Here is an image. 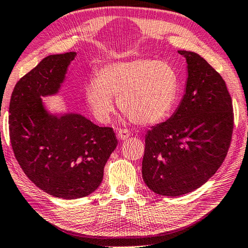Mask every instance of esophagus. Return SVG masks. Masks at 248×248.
Listing matches in <instances>:
<instances>
[{"label":"esophagus","instance_id":"34e87169","mask_svg":"<svg viewBox=\"0 0 248 248\" xmlns=\"http://www.w3.org/2000/svg\"><path fill=\"white\" fill-rule=\"evenodd\" d=\"M130 134H131V132L128 129H118L117 130V136L119 140H126V138L130 136Z\"/></svg>","mask_w":248,"mask_h":248}]
</instances>
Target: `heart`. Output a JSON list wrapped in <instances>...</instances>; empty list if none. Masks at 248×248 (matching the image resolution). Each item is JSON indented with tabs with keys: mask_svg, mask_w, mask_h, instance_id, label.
Instances as JSON below:
<instances>
[{
	"mask_svg": "<svg viewBox=\"0 0 248 248\" xmlns=\"http://www.w3.org/2000/svg\"><path fill=\"white\" fill-rule=\"evenodd\" d=\"M178 77L169 63L149 58L112 63L85 85V97L95 116L107 122L114 110V97L132 122H162L174 106Z\"/></svg>",
	"mask_w": 248,
	"mask_h": 248,
	"instance_id": "heart-1",
	"label": "heart"
}]
</instances>
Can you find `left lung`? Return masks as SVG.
<instances>
[{
    "mask_svg": "<svg viewBox=\"0 0 248 248\" xmlns=\"http://www.w3.org/2000/svg\"><path fill=\"white\" fill-rule=\"evenodd\" d=\"M188 64L177 110L148 131L142 178L153 192L177 197L198 189L225 159L233 131L232 100L225 81L193 51L178 50Z\"/></svg>",
    "mask_w": 248,
    "mask_h": 248,
    "instance_id": "1",
    "label": "left lung"
}]
</instances>
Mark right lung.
Instances as JSON below:
<instances>
[{"label":"right lung","mask_w":248,"mask_h":248,"mask_svg":"<svg viewBox=\"0 0 248 248\" xmlns=\"http://www.w3.org/2000/svg\"><path fill=\"white\" fill-rule=\"evenodd\" d=\"M76 53L50 55L16 82L9 102V138L23 172L44 192L79 199L100 185L105 165L117 146L113 128L78 114L57 117L41 96L55 94Z\"/></svg>","instance_id":"add662e5"}]
</instances>
